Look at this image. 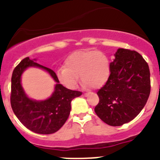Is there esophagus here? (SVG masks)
<instances>
[{"label":"esophagus","mask_w":160,"mask_h":160,"mask_svg":"<svg viewBox=\"0 0 160 160\" xmlns=\"http://www.w3.org/2000/svg\"><path fill=\"white\" fill-rule=\"evenodd\" d=\"M82 95L84 96V97H87V96L89 95V92H84V93H82Z\"/></svg>","instance_id":"34e87169"}]
</instances>
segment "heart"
Masks as SVG:
<instances>
[{
    "mask_svg": "<svg viewBox=\"0 0 160 160\" xmlns=\"http://www.w3.org/2000/svg\"><path fill=\"white\" fill-rule=\"evenodd\" d=\"M111 61L104 52L97 50L77 51L67 57L64 68L56 71L60 84L69 89H75L79 76L86 88H100L108 80Z\"/></svg>",
    "mask_w": 160,
    "mask_h": 160,
    "instance_id": "obj_1",
    "label": "heart"
}]
</instances>
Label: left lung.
I'll return each instance as SVG.
<instances>
[{"label": "left lung", "instance_id": "8db88e82", "mask_svg": "<svg viewBox=\"0 0 160 160\" xmlns=\"http://www.w3.org/2000/svg\"><path fill=\"white\" fill-rule=\"evenodd\" d=\"M111 62L108 80L97 92L96 114L103 122L119 127L133 120L144 107L151 91L147 62L134 50L118 48Z\"/></svg>", "mask_w": 160, "mask_h": 160}]
</instances>
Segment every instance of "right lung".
<instances>
[{"label":"right lung","mask_w":160,"mask_h":160,"mask_svg":"<svg viewBox=\"0 0 160 160\" xmlns=\"http://www.w3.org/2000/svg\"><path fill=\"white\" fill-rule=\"evenodd\" d=\"M28 66H38L45 69L58 82L50 98L36 102L26 97L21 86V75ZM59 82L52 70L30 60L29 57L24 58L15 68L12 76L11 106L24 127L40 134L56 133L63 127L71 112V100L81 96L82 92L67 89Z\"/></svg>","instance_id":"add662e5"}]
</instances>
